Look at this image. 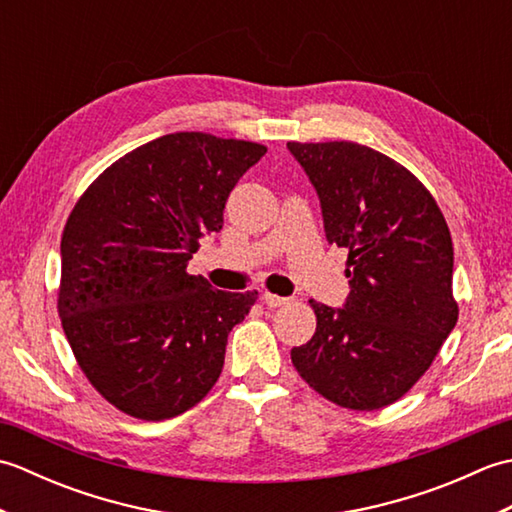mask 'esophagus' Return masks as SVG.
I'll return each instance as SVG.
<instances>
[{
	"label": "esophagus",
	"mask_w": 512,
	"mask_h": 512,
	"mask_svg": "<svg viewBox=\"0 0 512 512\" xmlns=\"http://www.w3.org/2000/svg\"><path fill=\"white\" fill-rule=\"evenodd\" d=\"M262 299H264V303L268 308H279V306H286V303L290 301V299H286V297H279V295H273V292H264L262 295Z\"/></svg>",
	"instance_id": "esophagus-1"
}]
</instances>
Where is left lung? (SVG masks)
Returning a JSON list of instances; mask_svg holds the SVG:
<instances>
[{
  "label": "left lung",
  "instance_id": "obj_1",
  "mask_svg": "<svg viewBox=\"0 0 512 512\" xmlns=\"http://www.w3.org/2000/svg\"><path fill=\"white\" fill-rule=\"evenodd\" d=\"M321 200L325 237L347 250L343 308L310 299L317 332L292 347L299 376L336 405L374 411L427 372L458 323L453 242L427 187L347 140L288 143Z\"/></svg>",
  "mask_w": 512,
  "mask_h": 512
}]
</instances>
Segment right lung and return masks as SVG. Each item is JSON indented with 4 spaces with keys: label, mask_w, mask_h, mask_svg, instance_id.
Segmentation results:
<instances>
[{
    "label": "right lung",
    "mask_w": 512,
    "mask_h": 512,
    "mask_svg": "<svg viewBox=\"0 0 512 512\" xmlns=\"http://www.w3.org/2000/svg\"><path fill=\"white\" fill-rule=\"evenodd\" d=\"M264 154L248 140L167 134L118 158L74 204L59 317L83 374L127 416H180L220 378L228 332L257 290H213L187 264Z\"/></svg>",
    "instance_id": "right-lung-1"
}]
</instances>
